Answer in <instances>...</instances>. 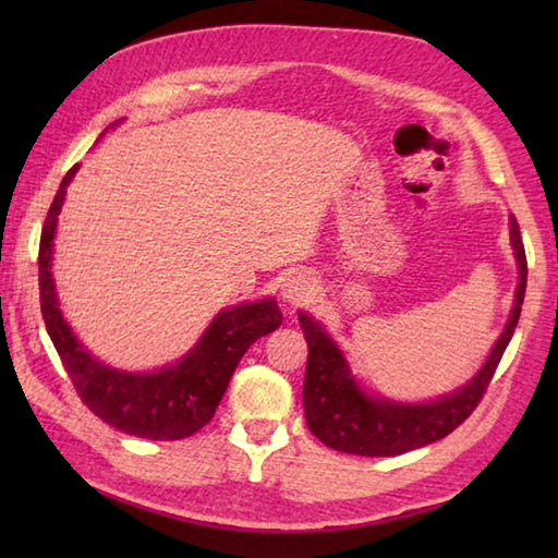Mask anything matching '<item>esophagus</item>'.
<instances>
[{
	"mask_svg": "<svg viewBox=\"0 0 558 558\" xmlns=\"http://www.w3.org/2000/svg\"><path fill=\"white\" fill-rule=\"evenodd\" d=\"M313 295H315V280L310 278L307 272L292 270L280 282V298L290 307L305 305V302L313 300Z\"/></svg>",
	"mask_w": 558,
	"mask_h": 558,
	"instance_id": "esophagus-1",
	"label": "esophagus"
}]
</instances>
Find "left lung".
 I'll use <instances>...</instances> for the list:
<instances>
[{
	"label": "left lung",
	"instance_id": "left-lung-1",
	"mask_svg": "<svg viewBox=\"0 0 558 558\" xmlns=\"http://www.w3.org/2000/svg\"><path fill=\"white\" fill-rule=\"evenodd\" d=\"M509 241H512L519 272L512 313L477 374L458 386L456 391L442 393L438 399L409 403L386 399L381 393H369L354 376L342 349L337 347L329 332H325V327L307 313H298L310 349L302 403H305V418L313 436L325 446L352 452V456L389 458L428 446L456 430L477 409L487 384L493 381L499 359L514 335L519 313H522L526 256L514 219H509Z\"/></svg>",
	"mask_w": 558,
	"mask_h": 558
}]
</instances>
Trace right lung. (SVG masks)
<instances>
[{
	"mask_svg": "<svg viewBox=\"0 0 558 558\" xmlns=\"http://www.w3.org/2000/svg\"><path fill=\"white\" fill-rule=\"evenodd\" d=\"M75 172L78 165L63 177L41 231L39 290L46 332L83 403L108 426L149 440L194 436L214 418L216 405L248 347L280 327L282 313L278 302L276 298H263L223 307L204 329L199 342L182 359L155 372H125L100 362L65 323L51 272L56 226L65 189Z\"/></svg>",
	"mask_w": 558,
	"mask_h": 558,
	"instance_id": "1",
	"label": "right lung"
}]
</instances>
